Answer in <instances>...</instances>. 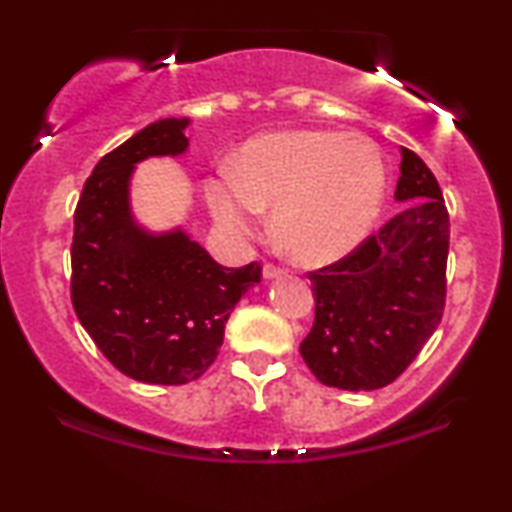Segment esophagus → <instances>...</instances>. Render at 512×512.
<instances>
[{
    "label": "esophagus",
    "instance_id": "34e87169",
    "mask_svg": "<svg viewBox=\"0 0 512 512\" xmlns=\"http://www.w3.org/2000/svg\"><path fill=\"white\" fill-rule=\"evenodd\" d=\"M282 275H286V270L279 268V265H275V263H265L263 265V277L265 279H275V277H282Z\"/></svg>",
    "mask_w": 512,
    "mask_h": 512
}]
</instances>
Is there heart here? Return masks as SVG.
Instances as JSON below:
<instances>
[{
  "label": "heart",
  "instance_id": "b5f03b06",
  "mask_svg": "<svg viewBox=\"0 0 512 512\" xmlns=\"http://www.w3.org/2000/svg\"><path fill=\"white\" fill-rule=\"evenodd\" d=\"M387 167L377 144L359 132L282 130L242 146L235 170L207 179L219 226L237 240L254 235L265 207L286 254L305 265L349 254L380 212Z\"/></svg>",
  "mask_w": 512,
  "mask_h": 512
}]
</instances>
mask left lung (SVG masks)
Masks as SVG:
<instances>
[{
  "label": "left lung",
  "mask_w": 512,
  "mask_h": 512,
  "mask_svg": "<svg viewBox=\"0 0 512 512\" xmlns=\"http://www.w3.org/2000/svg\"><path fill=\"white\" fill-rule=\"evenodd\" d=\"M396 200L412 202L340 261L307 272L317 307L300 354L326 387H387L443 319L450 216L438 179L405 146Z\"/></svg>",
  "instance_id": "1"
}]
</instances>
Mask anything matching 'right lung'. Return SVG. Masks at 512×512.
Masks as SVG:
<instances>
[{"label":"right lung","instance_id":"add662e5","mask_svg":"<svg viewBox=\"0 0 512 512\" xmlns=\"http://www.w3.org/2000/svg\"><path fill=\"white\" fill-rule=\"evenodd\" d=\"M186 118H163L107 153L74 212L72 305L100 352L137 382L186 384L212 366L223 328L261 263L223 268L186 233L149 235L132 221V167L184 153Z\"/></svg>","mask_w":512,"mask_h":512}]
</instances>
